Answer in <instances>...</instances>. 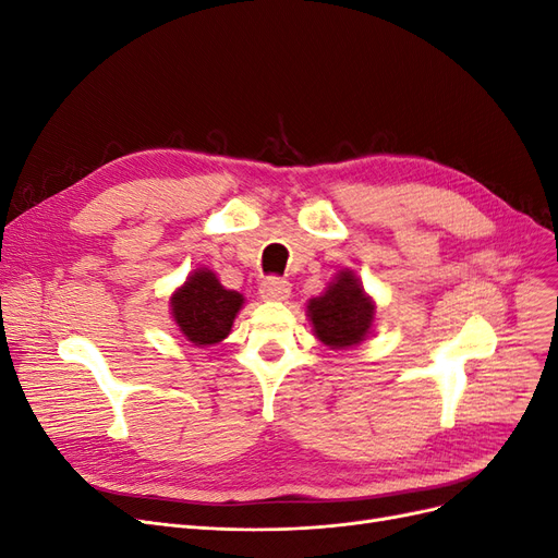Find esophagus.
<instances>
[{"label": "esophagus", "mask_w": 558, "mask_h": 558, "mask_svg": "<svg viewBox=\"0 0 558 558\" xmlns=\"http://www.w3.org/2000/svg\"><path fill=\"white\" fill-rule=\"evenodd\" d=\"M291 295V283L279 277H269L260 283V298L267 302H281Z\"/></svg>", "instance_id": "1"}]
</instances>
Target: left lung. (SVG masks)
I'll use <instances>...</instances> for the list:
<instances>
[{"label":"left lung","instance_id":"left-lung-1","mask_svg":"<svg viewBox=\"0 0 558 558\" xmlns=\"http://www.w3.org/2000/svg\"><path fill=\"white\" fill-rule=\"evenodd\" d=\"M375 314V300L365 293L361 277L349 267L340 269L328 289L307 302L316 340L335 351L359 347L373 332Z\"/></svg>","mask_w":558,"mask_h":558}]
</instances>
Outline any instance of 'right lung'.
I'll return each instance as SVG.
<instances>
[{
    "label": "right lung",
    "instance_id": "right-lung-1",
    "mask_svg": "<svg viewBox=\"0 0 558 558\" xmlns=\"http://www.w3.org/2000/svg\"><path fill=\"white\" fill-rule=\"evenodd\" d=\"M244 307V295L230 291L209 267H197L170 298L179 332L195 347L223 342Z\"/></svg>",
    "mask_w": 558,
    "mask_h": 558
}]
</instances>
